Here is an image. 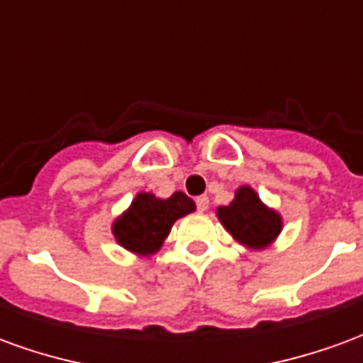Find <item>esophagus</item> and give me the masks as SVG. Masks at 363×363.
Wrapping results in <instances>:
<instances>
[{"label": "esophagus", "mask_w": 363, "mask_h": 363, "mask_svg": "<svg viewBox=\"0 0 363 363\" xmlns=\"http://www.w3.org/2000/svg\"><path fill=\"white\" fill-rule=\"evenodd\" d=\"M196 206L200 212H206L208 210V206H210V198L208 196H198L196 198Z\"/></svg>", "instance_id": "obj_1"}]
</instances>
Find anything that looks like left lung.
Listing matches in <instances>:
<instances>
[{
    "mask_svg": "<svg viewBox=\"0 0 363 363\" xmlns=\"http://www.w3.org/2000/svg\"><path fill=\"white\" fill-rule=\"evenodd\" d=\"M216 216L229 235L249 251L268 249L284 229L280 212L264 204L249 184L239 186L233 200L228 206H220Z\"/></svg>",
    "mask_w": 363,
    "mask_h": 363,
    "instance_id": "left-lung-1",
    "label": "left lung"
}]
</instances>
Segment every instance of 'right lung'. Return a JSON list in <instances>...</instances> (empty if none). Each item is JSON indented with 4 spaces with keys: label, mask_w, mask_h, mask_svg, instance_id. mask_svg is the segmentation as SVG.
Returning a JSON list of instances; mask_svg holds the SVG:
<instances>
[{
    "label": "right lung",
    "mask_w": 363,
    "mask_h": 363,
    "mask_svg": "<svg viewBox=\"0 0 363 363\" xmlns=\"http://www.w3.org/2000/svg\"><path fill=\"white\" fill-rule=\"evenodd\" d=\"M196 210L184 192L177 190L169 198L153 192H138L132 204L112 221L114 241L135 257H151L163 247L174 221Z\"/></svg>",
    "instance_id": "obj_1"
}]
</instances>
